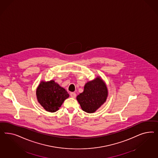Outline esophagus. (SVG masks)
Listing matches in <instances>:
<instances>
[{"label":"esophagus","mask_w":158,"mask_h":158,"mask_svg":"<svg viewBox=\"0 0 158 158\" xmlns=\"http://www.w3.org/2000/svg\"><path fill=\"white\" fill-rule=\"evenodd\" d=\"M70 96L72 98H75L76 97V96H77V94H76V93H73V92H72V93H70Z\"/></svg>","instance_id":"obj_1"}]
</instances>
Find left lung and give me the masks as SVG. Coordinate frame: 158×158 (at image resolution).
Instances as JSON below:
<instances>
[{
    "label": "left lung",
    "instance_id": "8db88e82",
    "mask_svg": "<svg viewBox=\"0 0 158 158\" xmlns=\"http://www.w3.org/2000/svg\"><path fill=\"white\" fill-rule=\"evenodd\" d=\"M108 95V88L105 81L100 77H97L86 83L84 90L77 96V100L82 110L92 114L105 103Z\"/></svg>",
    "mask_w": 158,
    "mask_h": 158
}]
</instances>
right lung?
<instances>
[{
	"instance_id": "right-lung-1",
	"label": "right lung",
	"mask_w": 158,
	"mask_h": 158,
	"mask_svg": "<svg viewBox=\"0 0 158 158\" xmlns=\"http://www.w3.org/2000/svg\"><path fill=\"white\" fill-rule=\"evenodd\" d=\"M36 95L39 103L49 112H55L69 95L67 90L54 80L41 81L38 86Z\"/></svg>"
}]
</instances>
